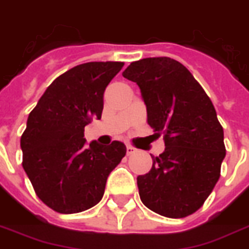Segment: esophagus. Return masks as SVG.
Wrapping results in <instances>:
<instances>
[{
	"instance_id": "1",
	"label": "esophagus",
	"mask_w": 249,
	"mask_h": 249,
	"mask_svg": "<svg viewBox=\"0 0 249 249\" xmlns=\"http://www.w3.org/2000/svg\"><path fill=\"white\" fill-rule=\"evenodd\" d=\"M126 149H127V155H132V153L136 152V148H134V147L130 144H127Z\"/></svg>"
}]
</instances>
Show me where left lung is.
I'll use <instances>...</instances> for the list:
<instances>
[{
    "mask_svg": "<svg viewBox=\"0 0 249 249\" xmlns=\"http://www.w3.org/2000/svg\"><path fill=\"white\" fill-rule=\"evenodd\" d=\"M122 76L139 87L147 121L165 149L138 176L142 202L162 216L184 218L202 206L219 180L226 156L223 127L203 88L171 57L134 61Z\"/></svg>",
    "mask_w": 249,
    "mask_h": 249,
    "instance_id": "1",
    "label": "left lung"
}]
</instances>
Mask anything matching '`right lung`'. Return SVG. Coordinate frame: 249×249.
<instances>
[{
    "label": "right lung",
    "instance_id": "right-lung-1",
    "mask_svg": "<svg viewBox=\"0 0 249 249\" xmlns=\"http://www.w3.org/2000/svg\"><path fill=\"white\" fill-rule=\"evenodd\" d=\"M121 61H91L55 78L29 114L20 138L23 169L35 193L61 214H74L100 202L107 177L126 155L114 140L87 145L84 128L101 119L104 93L122 69Z\"/></svg>",
    "mask_w": 249,
    "mask_h": 249
}]
</instances>
